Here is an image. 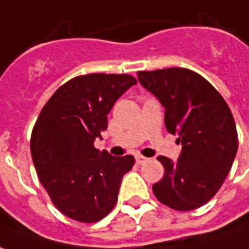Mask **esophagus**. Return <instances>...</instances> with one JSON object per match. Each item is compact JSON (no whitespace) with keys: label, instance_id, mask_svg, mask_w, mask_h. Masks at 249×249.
<instances>
[{"label":"esophagus","instance_id":"1","mask_svg":"<svg viewBox=\"0 0 249 249\" xmlns=\"http://www.w3.org/2000/svg\"><path fill=\"white\" fill-rule=\"evenodd\" d=\"M135 158H136V162H138L139 165H142V163H146L147 160H148V158H146V157H143V155H136V157H135Z\"/></svg>","mask_w":249,"mask_h":249}]
</instances>
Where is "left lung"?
Instances as JSON below:
<instances>
[{"label": "left lung", "instance_id": "left-lung-1", "mask_svg": "<svg viewBox=\"0 0 249 249\" xmlns=\"http://www.w3.org/2000/svg\"><path fill=\"white\" fill-rule=\"evenodd\" d=\"M138 79L163 106L167 132L181 144L176 162L158 157L165 174L154 195L173 210L197 209L221 188L237 153L231 109L204 77L185 68L138 72Z\"/></svg>", "mask_w": 249, "mask_h": 249}]
</instances>
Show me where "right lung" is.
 Returning <instances> with one entry per match:
<instances>
[{
	"mask_svg": "<svg viewBox=\"0 0 249 249\" xmlns=\"http://www.w3.org/2000/svg\"><path fill=\"white\" fill-rule=\"evenodd\" d=\"M136 83L131 75L77 76L43 106L32 129V160L42 185L64 215L91 224L116 206L121 180L135 158L101 153L94 142L107 129L113 105Z\"/></svg>",
	"mask_w": 249,
	"mask_h": 249,
	"instance_id": "add662e5",
	"label": "right lung"
}]
</instances>
